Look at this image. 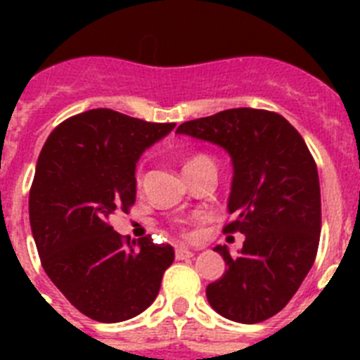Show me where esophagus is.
Instances as JSON below:
<instances>
[{
	"mask_svg": "<svg viewBox=\"0 0 360 360\" xmlns=\"http://www.w3.org/2000/svg\"><path fill=\"white\" fill-rule=\"evenodd\" d=\"M174 256H176V259H187V257H193V252L180 247V249L174 250Z\"/></svg>",
	"mask_w": 360,
	"mask_h": 360,
	"instance_id": "34e87169",
	"label": "esophagus"
}]
</instances>
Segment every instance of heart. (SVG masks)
Here are the masks:
<instances>
[{
  "label": "heart",
  "mask_w": 360,
  "mask_h": 360,
  "mask_svg": "<svg viewBox=\"0 0 360 360\" xmlns=\"http://www.w3.org/2000/svg\"><path fill=\"white\" fill-rule=\"evenodd\" d=\"M200 164H214V162H212L207 155H193V157L187 158L186 160L184 169H187V167H195V165H200ZM142 176H144V171H142V165H139V167H136V173H135V180L139 186L142 184Z\"/></svg>",
  "instance_id": "b5f03b06"
}]
</instances>
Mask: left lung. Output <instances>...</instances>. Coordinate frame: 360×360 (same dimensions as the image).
Here are the masks:
<instances>
[{
	"mask_svg": "<svg viewBox=\"0 0 360 360\" xmlns=\"http://www.w3.org/2000/svg\"><path fill=\"white\" fill-rule=\"evenodd\" d=\"M176 133L207 141L231 155L232 176L224 232H241L243 249L231 256L218 245L227 270L207 285L219 316L245 324L276 316L310 272L319 247L321 189L303 136L279 113L234 108L189 120Z\"/></svg>",
	"mask_w": 360,
	"mask_h": 360,
	"instance_id": "obj_1",
	"label": "left lung"
}]
</instances>
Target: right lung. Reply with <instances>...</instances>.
Instances as JSON below:
<instances>
[{"instance_id":"obj_1","label":"right lung","mask_w":360,"mask_h":360,"mask_svg":"<svg viewBox=\"0 0 360 360\" xmlns=\"http://www.w3.org/2000/svg\"><path fill=\"white\" fill-rule=\"evenodd\" d=\"M174 126L97 108L59 124L41 149L28 196L32 234L46 276L90 319L142 314L173 263L171 245L124 240L110 216L129 212L136 160Z\"/></svg>"}]
</instances>
